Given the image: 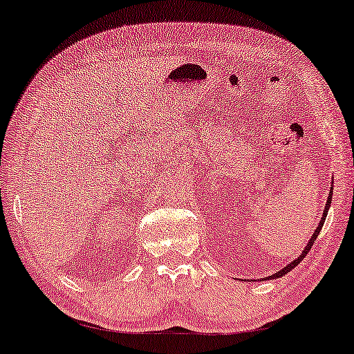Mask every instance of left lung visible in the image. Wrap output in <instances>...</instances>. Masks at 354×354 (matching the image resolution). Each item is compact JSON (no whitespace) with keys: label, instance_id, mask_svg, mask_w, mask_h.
<instances>
[{"label":"left lung","instance_id":"1","mask_svg":"<svg viewBox=\"0 0 354 354\" xmlns=\"http://www.w3.org/2000/svg\"><path fill=\"white\" fill-rule=\"evenodd\" d=\"M332 186H334V184H332ZM332 191H334V187H330V191H329V195H328V202H326V207H324V211H323V218H321V221H319V224H318V227L315 229V234L312 235V239L308 240V243H307V246L304 248V251L300 252V256L297 257V259L295 261H292V262H289L286 267L284 268H281V270L279 272H277V273H273L272 277H268V279H275V278H279V277H283V275H286L288 272H291L292 268H295L299 266L300 262L304 261V257L308 254V251L312 250V246H313V243H315V240H316V236L319 235V232H321V227H323V224H324V221H326V216H328V211H329V208H330V203H332ZM266 279V278H263Z\"/></svg>","mask_w":354,"mask_h":354}]
</instances>
